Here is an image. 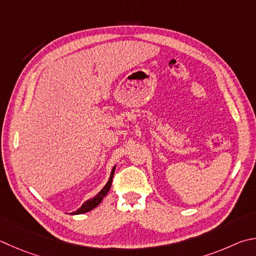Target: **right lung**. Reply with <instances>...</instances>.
I'll return each mask as SVG.
<instances>
[{"label": "right lung", "instance_id": "1", "mask_svg": "<svg viewBox=\"0 0 256 256\" xmlns=\"http://www.w3.org/2000/svg\"><path fill=\"white\" fill-rule=\"evenodd\" d=\"M115 169H116V166H114L112 171H110V179H108V182H106V184L103 187V189H102L100 192L97 194L94 198H92V199H90V200H86L85 202H84L80 208H78L76 212H72V215H80V214H85L87 212L92 210V209H94L95 207H97V206L100 205V204L102 202V200H103V198L110 192V186H112V180H113V176H114V172H115Z\"/></svg>", "mask_w": 256, "mask_h": 256}]
</instances>
